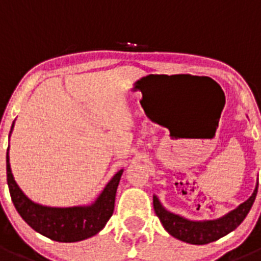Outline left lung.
<instances>
[{"instance_id": "left-lung-1", "label": "left lung", "mask_w": 261, "mask_h": 261, "mask_svg": "<svg viewBox=\"0 0 261 261\" xmlns=\"http://www.w3.org/2000/svg\"><path fill=\"white\" fill-rule=\"evenodd\" d=\"M257 186L247 201L241 204L237 209L230 213L225 214L221 218L211 221H190L177 214L166 211L159 202L158 197L153 196V205L155 214L158 216L159 221L162 222L163 227L170 235L175 237L179 241L187 242L191 244H208L211 242L222 238L232 230H235L243 222L246 216L250 212L253 201L256 199Z\"/></svg>"}]
</instances>
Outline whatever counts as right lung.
I'll return each instance as SVG.
<instances>
[{
	"label": "right lung",
	"instance_id": "right-lung-1",
	"mask_svg": "<svg viewBox=\"0 0 261 261\" xmlns=\"http://www.w3.org/2000/svg\"><path fill=\"white\" fill-rule=\"evenodd\" d=\"M13 126L14 123L11 130ZM6 175L14 206L27 225L52 241L71 243L90 238L105 227L114 213L116 190L123 170L114 175L93 204L71 208H52L31 201L14 180L9 162V147L6 154Z\"/></svg>",
	"mask_w": 261,
	"mask_h": 261
}]
</instances>
